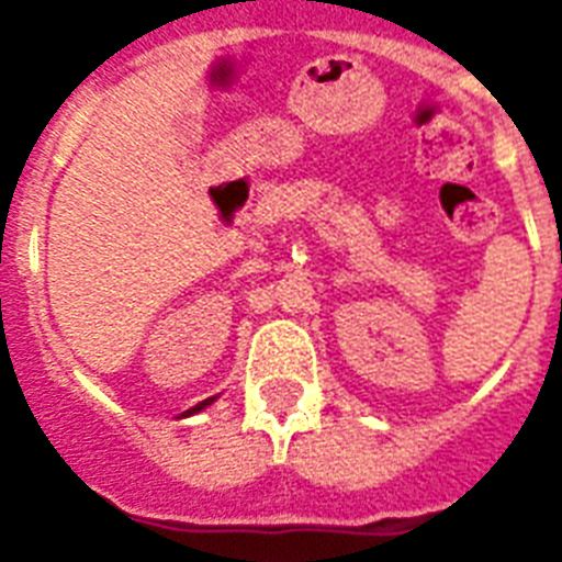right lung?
<instances>
[{
    "instance_id": "1",
    "label": "right lung",
    "mask_w": 562,
    "mask_h": 562,
    "mask_svg": "<svg viewBox=\"0 0 562 562\" xmlns=\"http://www.w3.org/2000/svg\"><path fill=\"white\" fill-rule=\"evenodd\" d=\"M209 404H212V398L200 401V404H196V407H191V411H188V413H196V411H203V407H209Z\"/></svg>"
}]
</instances>
